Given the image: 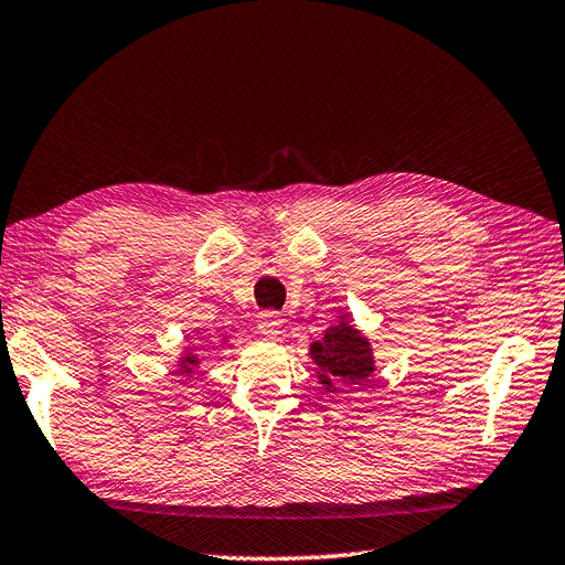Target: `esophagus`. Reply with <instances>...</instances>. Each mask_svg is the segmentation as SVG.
<instances>
[{
  "mask_svg": "<svg viewBox=\"0 0 565 565\" xmlns=\"http://www.w3.org/2000/svg\"><path fill=\"white\" fill-rule=\"evenodd\" d=\"M280 328H282V319L275 311H266L260 313L258 319V333L266 335V338H275L280 335Z\"/></svg>",
  "mask_w": 565,
  "mask_h": 565,
  "instance_id": "34e87169",
  "label": "esophagus"
}]
</instances>
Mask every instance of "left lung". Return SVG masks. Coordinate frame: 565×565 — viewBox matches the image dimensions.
Wrapping results in <instances>:
<instances>
[{
    "label": "left lung",
    "instance_id": "obj_1",
    "mask_svg": "<svg viewBox=\"0 0 565 565\" xmlns=\"http://www.w3.org/2000/svg\"><path fill=\"white\" fill-rule=\"evenodd\" d=\"M311 360L319 364V379L326 391H338L333 383L340 386H362L374 371V354H371L369 342L362 338L360 330L342 321L326 330L323 340L311 345Z\"/></svg>",
    "mask_w": 565,
    "mask_h": 565
}]
</instances>
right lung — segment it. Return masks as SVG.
Listing matches in <instances>:
<instances>
[{"instance_id": "add662e5", "label": "right lung", "mask_w": 565, "mask_h": 565, "mask_svg": "<svg viewBox=\"0 0 565 565\" xmlns=\"http://www.w3.org/2000/svg\"><path fill=\"white\" fill-rule=\"evenodd\" d=\"M199 364V356H182V364H179V374H194V366Z\"/></svg>"}]
</instances>
